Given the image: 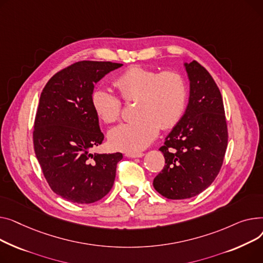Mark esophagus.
<instances>
[{
    "instance_id": "obj_1",
    "label": "esophagus",
    "mask_w": 263,
    "mask_h": 263,
    "mask_svg": "<svg viewBox=\"0 0 263 263\" xmlns=\"http://www.w3.org/2000/svg\"><path fill=\"white\" fill-rule=\"evenodd\" d=\"M144 154L142 152H127L125 154V156L128 158H139V157H142Z\"/></svg>"
}]
</instances>
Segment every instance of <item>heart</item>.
<instances>
[{
	"instance_id": "heart-1",
	"label": "heart",
	"mask_w": 263,
	"mask_h": 263,
	"mask_svg": "<svg viewBox=\"0 0 263 263\" xmlns=\"http://www.w3.org/2000/svg\"><path fill=\"white\" fill-rule=\"evenodd\" d=\"M114 85L125 102L136 100L135 120L114 128L109 140L114 147L136 152L146 147L159 128H173L181 120L188 103V86L175 71L132 67L118 75ZM91 104L105 123L117 122L122 114L121 99L104 88L92 91Z\"/></svg>"
}]
</instances>
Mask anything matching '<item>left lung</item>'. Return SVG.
Returning a JSON list of instances; mask_svg holds the SVG:
<instances>
[{
  "mask_svg": "<svg viewBox=\"0 0 263 263\" xmlns=\"http://www.w3.org/2000/svg\"><path fill=\"white\" fill-rule=\"evenodd\" d=\"M184 66L190 80L189 104L159 148L165 164L153 181L156 191L170 199L190 198L207 189L220 172L228 142L219 87L196 60Z\"/></svg>",
  "mask_w": 263,
  "mask_h": 263,
  "instance_id": "8db88e82",
  "label": "left lung"
}]
</instances>
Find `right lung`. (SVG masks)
I'll return each instance as SVG.
<instances>
[{
  "label": "right lung",
  "instance_id": "obj_1",
  "mask_svg": "<svg viewBox=\"0 0 263 263\" xmlns=\"http://www.w3.org/2000/svg\"><path fill=\"white\" fill-rule=\"evenodd\" d=\"M121 66L77 61L54 74L40 95L33 132L35 154L50 188L69 202H98L114 186L123 155L91 154L104 140L91 95L96 83Z\"/></svg>",
  "mask_w": 263,
  "mask_h": 263
}]
</instances>
